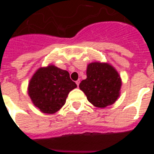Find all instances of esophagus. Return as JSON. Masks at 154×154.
Listing matches in <instances>:
<instances>
[{"mask_svg":"<svg viewBox=\"0 0 154 154\" xmlns=\"http://www.w3.org/2000/svg\"><path fill=\"white\" fill-rule=\"evenodd\" d=\"M76 84H77V86H79V84H80V80H77V82H76Z\"/></svg>","mask_w":154,"mask_h":154,"instance_id":"obj_1","label":"esophagus"}]
</instances>
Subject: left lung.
I'll return each mask as SVG.
<instances>
[{
    "mask_svg": "<svg viewBox=\"0 0 154 154\" xmlns=\"http://www.w3.org/2000/svg\"><path fill=\"white\" fill-rule=\"evenodd\" d=\"M86 74L87 78L80 83L79 87L89 102L105 108L117 101L122 81L114 68L106 63L94 62L88 65Z\"/></svg>",
    "mask_w": 154,
    "mask_h": 154,
    "instance_id": "obj_1",
    "label": "left lung"
}]
</instances>
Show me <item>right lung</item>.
Masks as SVG:
<instances>
[{
    "label": "right lung",
    "mask_w": 154,
    "mask_h": 154,
    "mask_svg": "<svg viewBox=\"0 0 154 154\" xmlns=\"http://www.w3.org/2000/svg\"><path fill=\"white\" fill-rule=\"evenodd\" d=\"M76 87L69 72L49 65L35 72L29 85V95L42 112L52 114L65 105L69 93Z\"/></svg>",
    "instance_id": "1"
}]
</instances>
